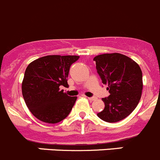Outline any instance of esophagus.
Segmentation results:
<instances>
[{
	"label": "esophagus",
	"instance_id": "34e87169",
	"mask_svg": "<svg viewBox=\"0 0 160 160\" xmlns=\"http://www.w3.org/2000/svg\"><path fill=\"white\" fill-rule=\"evenodd\" d=\"M88 99L90 101H94L96 100V98H95V97H91V98H88Z\"/></svg>",
	"mask_w": 160,
	"mask_h": 160
}]
</instances>
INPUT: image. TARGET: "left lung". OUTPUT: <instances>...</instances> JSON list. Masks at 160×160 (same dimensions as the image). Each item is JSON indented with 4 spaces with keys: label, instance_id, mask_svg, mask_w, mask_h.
<instances>
[{
    "label": "left lung",
    "instance_id": "obj_1",
    "mask_svg": "<svg viewBox=\"0 0 160 160\" xmlns=\"http://www.w3.org/2000/svg\"><path fill=\"white\" fill-rule=\"evenodd\" d=\"M93 60L102 83L108 86L110 93L102 98L105 109L98 113V117L109 123L121 121L136 109L140 100L141 69L134 60L120 53L97 55Z\"/></svg>",
    "mask_w": 160,
    "mask_h": 160
}]
</instances>
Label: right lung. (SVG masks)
Masks as SVG:
<instances>
[{"label":"right lung","mask_w":160,"mask_h":160,"mask_svg":"<svg viewBox=\"0 0 160 160\" xmlns=\"http://www.w3.org/2000/svg\"><path fill=\"white\" fill-rule=\"evenodd\" d=\"M77 55H47L31 62L26 68L22 94L28 108L39 121L55 124L69 115L77 97L60 90L67 86L70 66Z\"/></svg>","instance_id":"add662e5"}]
</instances>
